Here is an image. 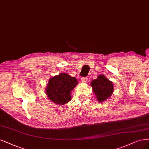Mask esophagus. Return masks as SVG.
Wrapping results in <instances>:
<instances>
[{"instance_id": "1", "label": "esophagus", "mask_w": 149, "mask_h": 149, "mask_svg": "<svg viewBox=\"0 0 149 149\" xmlns=\"http://www.w3.org/2000/svg\"><path fill=\"white\" fill-rule=\"evenodd\" d=\"M81 80H82V82H83V83H87V82H88V78H86V77L82 78Z\"/></svg>"}]
</instances>
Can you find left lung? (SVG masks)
<instances>
[{"mask_svg":"<svg viewBox=\"0 0 149 149\" xmlns=\"http://www.w3.org/2000/svg\"><path fill=\"white\" fill-rule=\"evenodd\" d=\"M92 91L96 95L99 102L107 99L113 92V85L112 82L108 79L104 75H100L96 79L91 83Z\"/></svg>","mask_w":149,"mask_h":149,"instance_id":"obj_1","label":"left lung"}]
</instances>
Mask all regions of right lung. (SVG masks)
<instances>
[{"instance_id":"right-lung-1","label":"right lung","mask_w":149,"mask_h":149,"mask_svg":"<svg viewBox=\"0 0 149 149\" xmlns=\"http://www.w3.org/2000/svg\"><path fill=\"white\" fill-rule=\"evenodd\" d=\"M77 84L75 78L62 73L50 79L45 90L46 94L54 103L63 105L71 100V92Z\"/></svg>"}]
</instances>
